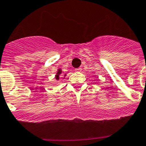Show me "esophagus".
<instances>
[{
	"instance_id": "1",
	"label": "esophagus",
	"mask_w": 146,
	"mask_h": 146,
	"mask_svg": "<svg viewBox=\"0 0 146 146\" xmlns=\"http://www.w3.org/2000/svg\"><path fill=\"white\" fill-rule=\"evenodd\" d=\"M82 71V68H77L75 69V72H81Z\"/></svg>"
}]
</instances>
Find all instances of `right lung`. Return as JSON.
Wrapping results in <instances>:
<instances>
[{"mask_svg": "<svg viewBox=\"0 0 146 146\" xmlns=\"http://www.w3.org/2000/svg\"><path fill=\"white\" fill-rule=\"evenodd\" d=\"M61 74H62V69H58L57 73H56V74H55V79L57 80H58L60 79V75H61ZM66 75V74H64V78H65Z\"/></svg>", "mask_w": 146, "mask_h": 146, "instance_id": "1", "label": "right lung"}]
</instances>
